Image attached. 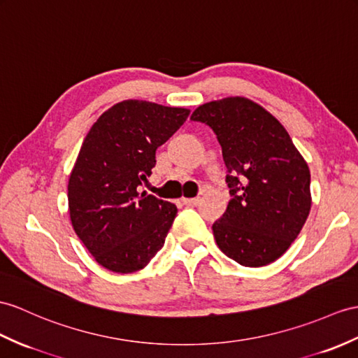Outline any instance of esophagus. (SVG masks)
Listing matches in <instances>:
<instances>
[{"label":"esophagus","instance_id":"34e87169","mask_svg":"<svg viewBox=\"0 0 358 358\" xmlns=\"http://www.w3.org/2000/svg\"><path fill=\"white\" fill-rule=\"evenodd\" d=\"M182 202H184V205H188V206H196L199 205V199L194 197V199H182Z\"/></svg>","mask_w":358,"mask_h":358}]
</instances>
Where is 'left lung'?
<instances>
[{"label": "left lung", "mask_w": 358, "mask_h": 358, "mask_svg": "<svg viewBox=\"0 0 358 358\" xmlns=\"http://www.w3.org/2000/svg\"><path fill=\"white\" fill-rule=\"evenodd\" d=\"M191 120L214 130L231 200L213 232L226 257L246 267L273 263L310 214V170L272 113L243 97L199 106Z\"/></svg>", "instance_id": "obj_1"}]
</instances>
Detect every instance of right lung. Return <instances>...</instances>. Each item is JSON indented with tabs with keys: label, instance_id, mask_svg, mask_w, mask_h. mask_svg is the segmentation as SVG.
Listing matches in <instances>:
<instances>
[{
	"label": "right lung",
	"instance_id": "obj_1",
	"mask_svg": "<svg viewBox=\"0 0 358 358\" xmlns=\"http://www.w3.org/2000/svg\"><path fill=\"white\" fill-rule=\"evenodd\" d=\"M188 115L184 108L124 100L85 138L69 174V217L86 249L110 272L141 270L164 246L178 208L141 187L156 165V149Z\"/></svg>",
	"mask_w": 358,
	"mask_h": 358
}]
</instances>
